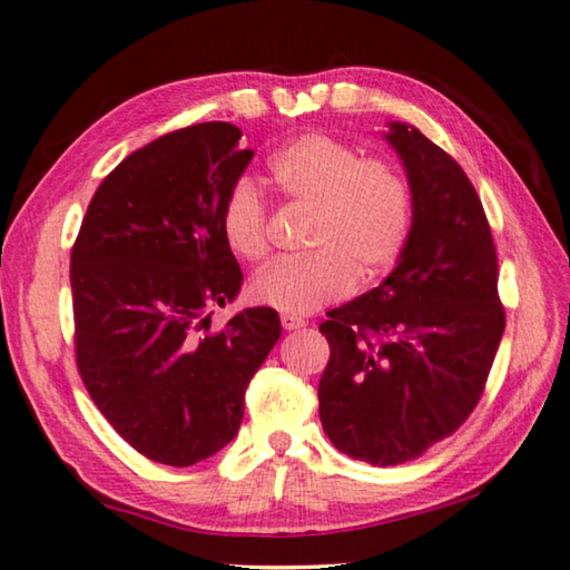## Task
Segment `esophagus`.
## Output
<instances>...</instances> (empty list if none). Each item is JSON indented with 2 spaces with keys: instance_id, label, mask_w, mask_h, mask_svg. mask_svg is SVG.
<instances>
[{
  "instance_id": "obj_1",
  "label": "esophagus",
  "mask_w": 570,
  "mask_h": 570,
  "mask_svg": "<svg viewBox=\"0 0 570 570\" xmlns=\"http://www.w3.org/2000/svg\"><path fill=\"white\" fill-rule=\"evenodd\" d=\"M279 323H283L285 331H301V327H305V321H301V317H293V315H283L279 317Z\"/></svg>"
}]
</instances>
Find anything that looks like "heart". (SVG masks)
Masks as SVG:
<instances>
[{"instance_id": "b5f03b06", "label": "heart", "mask_w": 570, "mask_h": 570, "mask_svg": "<svg viewBox=\"0 0 570 570\" xmlns=\"http://www.w3.org/2000/svg\"><path fill=\"white\" fill-rule=\"evenodd\" d=\"M277 193L313 209L303 257H283L249 283L257 305L293 317L313 315L373 283L395 265L413 225L405 175L385 159L361 157L353 145L311 132L291 139L267 163ZM225 243L243 259L267 253V205L249 179L229 187L219 215Z\"/></svg>"}]
</instances>
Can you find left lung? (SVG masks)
Listing matches in <instances>:
<instances>
[{
  "label": "left lung",
  "mask_w": 570,
  "mask_h": 570,
  "mask_svg": "<svg viewBox=\"0 0 570 570\" xmlns=\"http://www.w3.org/2000/svg\"><path fill=\"white\" fill-rule=\"evenodd\" d=\"M385 139L411 185V235L381 285L327 313L317 387L331 443L381 468L465 423L505 327L493 235L463 167L413 125L391 122Z\"/></svg>",
  "instance_id": "obj_1"
}]
</instances>
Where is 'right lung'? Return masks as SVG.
Listing matches in <instances>:
<instances>
[{
	"instance_id": "right-lung-1",
	"label": "right lung",
	"mask_w": 570,
	"mask_h": 570,
	"mask_svg": "<svg viewBox=\"0 0 570 570\" xmlns=\"http://www.w3.org/2000/svg\"><path fill=\"white\" fill-rule=\"evenodd\" d=\"M239 137L229 122H203L125 157L72 247L79 375L109 425L155 463L195 465L233 441L247 385L283 333L273 307L209 331V311L243 285L219 227L255 155Z\"/></svg>"
}]
</instances>
